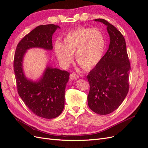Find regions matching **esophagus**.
I'll list each match as a JSON object with an SVG mask.
<instances>
[{
  "label": "esophagus",
  "mask_w": 148,
  "mask_h": 148,
  "mask_svg": "<svg viewBox=\"0 0 148 148\" xmlns=\"http://www.w3.org/2000/svg\"><path fill=\"white\" fill-rule=\"evenodd\" d=\"M78 78H79V77L75 73H71V74H70V78L71 79H72V80H76V79H78Z\"/></svg>",
  "instance_id": "obj_1"
}]
</instances>
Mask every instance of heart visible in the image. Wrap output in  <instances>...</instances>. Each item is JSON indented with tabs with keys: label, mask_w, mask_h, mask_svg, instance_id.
Masks as SVG:
<instances>
[{
	"label": "heart",
	"mask_w": 148,
	"mask_h": 148,
	"mask_svg": "<svg viewBox=\"0 0 148 148\" xmlns=\"http://www.w3.org/2000/svg\"><path fill=\"white\" fill-rule=\"evenodd\" d=\"M64 43L57 41L54 51L62 66H68L76 52L78 63L85 69L96 66L104 56L106 41L104 34L96 28H79L71 30L64 37Z\"/></svg>",
	"instance_id": "obj_1"
}]
</instances>
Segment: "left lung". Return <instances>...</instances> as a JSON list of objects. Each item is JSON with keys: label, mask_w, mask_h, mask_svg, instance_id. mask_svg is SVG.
Returning a JSON list of instances; mask_svg holds the SVG:
<instances>
[{"label": "left lung", "mask_w": 148, "mask_h": 148, "mask_svg": "<svg viewBox=\"0 0 148 148\" xmlns=\"http://www.w3.org/2000/svg\"><path fill=\"white\" fill-rule=\"evenodd\" d=\"M107 26L110 37L109 49L87 76L89 83L88 106L99 115L112 112L121 105L129 89L130 65L123 36L104 19H95Z\"/></svg>", "instance_id": "8db88e82"}]
</instances>
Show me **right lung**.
I'll use <instances>...</instances> for the list:
<instances>
[{"label": "right lung", "mask_w": 148, "mask_h": 148, "mask_svg": "<svg viewBox=\"0 0 148 148\" xmlns=\"http://www.w3.org/2000/svg\"><path fill=\"white\" fill-rule=\"evenodd\" d=\"M59 26L40 25L26 34L18 44L13 60L17 90L25 105L35 115L44 119L58 117L65 104V89L70 73L66 71L47 66L39 80L33 82L25 75L23 61L31 48L52 50V34Z\"/></svg>", "instance_id": "right-lung-1"}]
</instances>
